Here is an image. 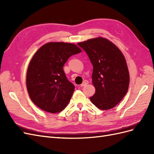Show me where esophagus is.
Returning <instances> with one entry per match:
<instances>
[{
  "label": "esophagus",
  "mask_w": 154,
  "mask_h": 154,
  "mask_svg": "<svg viewBox=\"0 0 154 154\" xmlns=\"http://www.w3.org/2000/svg\"><path fill=\"white\" fill-rule=\"evenodd\" d=\"M88 83V82L87 80H85V81L83 82L82 83V84L80 85V86H81V87H84V86H85L86 85H87Z\"/></svg>",
  "instance_id": "esophagus-1"
}]
</instances>
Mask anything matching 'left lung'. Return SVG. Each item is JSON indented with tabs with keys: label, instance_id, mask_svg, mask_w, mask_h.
<instances>
[{
	"label": "left lung",
	"instance_id": "8db88e82",
	"mask_svg": "<svg viewBox=\"0 0 154 154\" xmlns=\"http://www.w3.org/2000/svg\"><path fill=\"white\" fill-rule=\"evenodd\" d=\"M78 45L85 51L93 66L92 79L96 92L91 101L103 110L114 108L127 94L129 86L124 55L115 44L101 37Z\"/></svg>",
	"mask_w": 154,
	"mask_h": 154
}]
</instances>
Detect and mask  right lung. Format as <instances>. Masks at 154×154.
<instances>
[{
	"instance_id": "right-lung-1",
	"label": "right lung",
	"mask_w": 154,
	"mask_h": 154,
	"mask_svg": "<svg viewBox=\"0 0 154 154\" xmlns=\"http://www.w3.org/2000/svg\"><path fill=\"white\" fill-rule=\"evenodd\" d=\"M82 52L75 44L49 42L36 51L27 71L26 86L32 101L48 112L57 113L68 105L74 91L63 67L74 54Z\"/></svg>"
}]
</instances>
